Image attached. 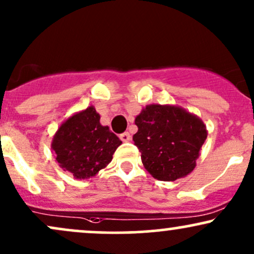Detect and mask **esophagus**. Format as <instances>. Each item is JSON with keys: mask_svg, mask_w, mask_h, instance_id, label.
<instances>
[{"mask_svg": "<svg viewBox=\"0 0 254 254\" xmlns=\"http://www.w3.org/2000/svg\"><path fill=\"white\" fill-rule=\"evenodd\" d=\"M119 138L123 140V142H129V140L131 139V136L129 132H123L121 136H119Z\"/></svg>", "mask_w": 254, "mask_h": 254, "instance_id": "1", "label": "esophagus"}]
</instances>
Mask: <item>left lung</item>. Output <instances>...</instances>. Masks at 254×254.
Listing matches in <instances>:
<instances>
[{"mask_svg": "<svg viewBox=\"0 0 254 254\" xmlns=\"http://www.w3.org/2000/svg\"><path fill=\"white\" fill-rule=\"evenodd\" d=\"M132 136L143 166L160 181H175L194 170L208 135L202 119L181 106L150 104L138 116Z\"/></svg>", "mask_w": 254, "mask_h": 254, "instance_id": "8db88e82", "label": "left lung"}]
</instances>
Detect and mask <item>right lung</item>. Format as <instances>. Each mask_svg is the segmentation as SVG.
Masks as SVG:
<instances>
[{
    "label": "right lung",
    "mask_w": 254,
    "mask_h": 254,
    "mask_svg": "<svg viewBox=\"0 0 254 254\" xmlns=\"http://www.w3.org/2000/svg\"><path fill=\"white\" fill-rule=\"evenodd\" d=\"M121 144L109 127L100 124V116L91 105L61 123L51 146L64 172L77 180H87L108 167Z\"/></svg>",
    "instance_id": "add662e5"
}]
</instances>
